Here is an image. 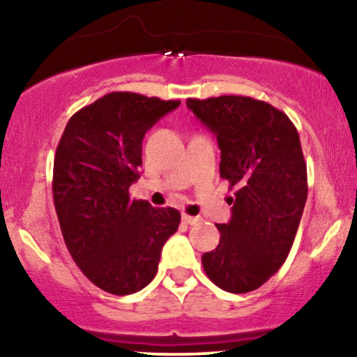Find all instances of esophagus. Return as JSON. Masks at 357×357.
Returning a JSON list of instances; mask_svg holds the SVG:
<instances>
[{"label":"esophagus","instance_id":"obj_1","mask_svg":"<svg viewBox=\"0 0 357 357\" xmlns=\"http://www.w3.org/2000/svg\"><path fill=\"white\" fill-rule=\"evenodd\" d=\"M181 220H183V223H186V225H196L199 221L198 216H190V215H186V213H184Z\"/></svg>","mask_w":357,"mask_h":357}]
</instances>
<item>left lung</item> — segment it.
Returning <instances> with one entry per match:
<instances>
[{
	"instance_id": "obj_1",
	"label": "left lung",
	"mask_w": 357,
	"mask_h": 357,
	"mask_svg": "<svg viewBox=\"0 0 357 357\" xmlns=\"http://www.w3.org/2000/svg\"><path fill=\"white\" fill-rule=\"evenodd\" d=\"M186 104L216 136L220 176L236 190L231 220L216 225L220 243L203 253V268L227 292H252L282 267L304 211L307 166L298 132L285 112L252 97Z\"/></svg>"
}]
</instances>
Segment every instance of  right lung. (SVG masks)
<instances>
[{
    "label": "right lung",
    "instance_id": "add662e5",
    "mask_svg": "<svg viewBox=\"0 0 357 357\" xmlns=\"http://www.w3.org/2000/svg\"><path fill=\"white\" fill-rule=\"evenodd\" d=\"M181 104L110 92L75 112L53 161V203L65 245L85 277L105 292L129 296L158 272L161 250L181 213L130 199L142 139Z\"/></svg>",
    "mask_w": 357,
    "mask_h": 357
}]
</instances>
